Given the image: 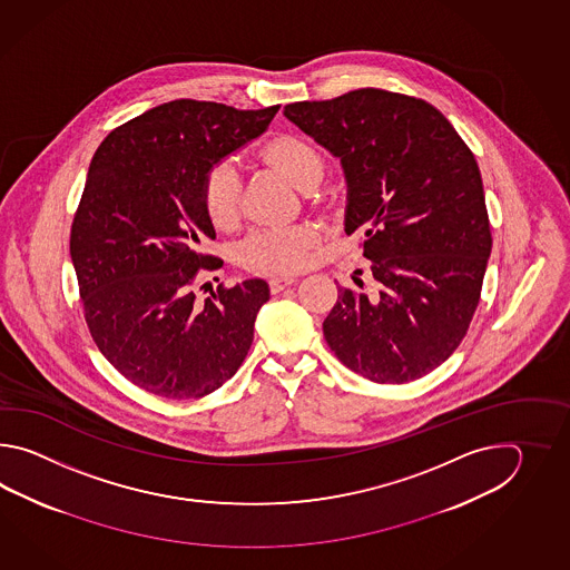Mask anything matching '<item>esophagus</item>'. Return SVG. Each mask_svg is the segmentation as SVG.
Returning <instances> with one entry per match:
<instances>
[{
	"label": "esophagus",
	"mask_w": 570,
	"mask_h": 570,
	"mask_svg": "<svg viewBox=\"0 0 570 570\" xmlns=\"http://www.w3.org/2000/svg\"><path fill=\"white\" fill-rule=\"evenodd\" d=\"M293 283H295L293 277H273V279L268 281V289H271V293H279L285 287L293 285Z\"/></svg>",
	"instance_id": "34e87169"
}]
</instances>
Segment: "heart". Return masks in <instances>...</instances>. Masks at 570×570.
<instances>
[{"label": "heart", "mask_w": 570, "mask_h": 570, "mask_svg": "<svg viewBox=\"0 0 570 570\" xmlns=\"http://www.w3.org/2000/svg\"><path fill=\"white\" fill-rule=\"evenodd\" d=\"M263 155L302 189L315 185L324 167L317 148L293 134L271 140ZM202 199L207 216L218 228H230L236 222L240 212V177L230 160L216 163L206 170ZM315 240L317 232L305 224L258 228L240 244V263L263 275L295 273L307 265Z\"/></svg>", "instance_id": "heart-1"}]
</instances>
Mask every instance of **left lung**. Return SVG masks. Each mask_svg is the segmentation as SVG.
<instances>
[{"instance_id": "obj_1", "label": "left lung", "mask_w": 570, "mask_h": 570, "mask_svg": "<svg viewBox=\"0 0 570 570\" xmlns=\"http://www.w3.org/2000/svg\"><path fill=\"white\" fill-rule=\"evenodd\" d=\"M283 114L340 158L344 230L363 234L376 285L338 287L327 346L373 383L428 375L466 336L493 244L471 148L432 104L375 87Z\"/></svg>"}]
</instances>
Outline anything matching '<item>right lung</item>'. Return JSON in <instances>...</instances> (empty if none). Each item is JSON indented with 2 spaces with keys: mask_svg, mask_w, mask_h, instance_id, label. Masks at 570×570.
<instances>
[{
  "mask_svg": "<svg viewBox=\"0 0 570 570\" xmlns=\"http://www.w3.org/2000/svg\"><path fill=\"white\" fill-rule=\"evenodd\" d=\"M279 108L175 99L114 128L97 148L71 226V261L91 338L136 387L199 400L250 351L267 283H219L206 302L195 295L199 271L224 265L202 250L216 238L202 179L265 132Z\"/></svg>",
  "mask_w": 570,
  "mask_h": 570,
  "instance_id": "right-lung-1",
  "label": "right lung"
}]
</instances>
